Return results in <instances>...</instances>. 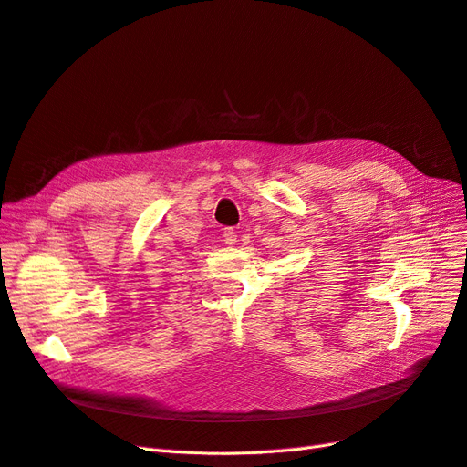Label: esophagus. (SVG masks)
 I'll return each mask as SVG.
<instances>
[{"label": "esophagus", "instance_id": "obj_1", "mask_svg": "<svg viewBox=\"0 0 467 467\" xmlns=\"http://www.w3.org/2000/svg\"><path fill=\"white\" fill-rule=\"evenodd\" d=\"M222 237H223V242H225V244H228V245H234V244L237 242V232H235L234 228H225Z\"/></svg>", "mask_w": 467, "mask_h": 467}]
</instances>
